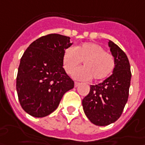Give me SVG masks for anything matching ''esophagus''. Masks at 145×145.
<instances>
[{"mask_svg": "<svg viewBox=\"0 0 145 145\" xmlns=\"http://www.w3.org/2000/svg\"><path fill=\"white\" fill-rule=\"evenodd\" d=\"M79 84H80L79 82H74V87H75V88H77V87H78V85H79Z\"/></svg>", "mask_w": 145, "mask_h": 145, "instance_id": "esophagus-1", "label": "esophagus"}]
</instances>
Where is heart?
I'll return each instance as SVG.
<instances>
[{
    "label": "heart",
    "mask_w": 145,
    "mask_h": 145,
    "mask_svg": "<svg viewBox=\"0 0 145 145\" xmlns=\"http://www.w3.org/2000/svg\"><path fill=\"white\" fill-rule=\"evenodd\" d=\"M84 62V67L75 69ZM63 68L68 74L78 80L88 81L93 78L95 81H103L108 78L116 67L115 57L105 51L102 46L95 42H85L77 47H68L63 56Z\"/></svg>",
    "instance_id": "heart-1"
}]
</instances>
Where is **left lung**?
<instances>
[{
    "label": "left lung",
    "mask_w": 145,
    "mask_h": 145,
    "mask_svg": "<svg viewBox=\"0 0 145 145\" xmlns=\"http://www.w3.org/2000/svg\"><path fill=\"white\" fill-rule=\"evenodd\" d=\"M108 46L116 60L113 74L101 83L91 85L90 92L82 102L87 117L98 126L111 124L120 117L128 99L132 77L126 54L112 41Z\"/></svg>",
    "instance_id": "8db88e82"
}]
</instances>
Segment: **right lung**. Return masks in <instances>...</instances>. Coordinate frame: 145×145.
Returning <instances> with one entry per match:
<instances>
[{
    "instance_id": "obj_1",
    "label": "right lung",
    "mask_w": 145,
    "mask_h": 145,
    "mask_svg": "<svg viewBox=\"0 0 145 145\" xmlns=\"http://www.w3.org/2000/svg\"><path fill=\"white\" fill-rule=\"evenodd\" d=\"M71 45L69 37L50 33L31 43L23 54L16 88L21 106L30 116L50 115L74 88L63 67V53Z\"/></svg>"
}]
</instances>
